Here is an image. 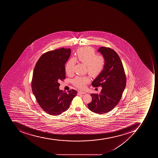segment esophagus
<instances>
[{"instance_id":"esophagus-1","label":"esophagus","mask_w":158,"mask_h":158,"mask_svg":"<svg viewBox=\"0 0 158 158\" xmlns=\"http://www.w3.org/2000/svg\"><path fill=\"white\" fill-rule=\"evenodd\" d=\"M85 92H84V91H78V95L84 94H85Z\"/></svg>"}]
</instances>
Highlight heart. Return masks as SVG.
Masks as SVG:
<instances>
[{"label":"heart","instance_id":"1","mask_svg":"<svg viewBox=\"0 0 158 158\" xmlns=\"http://www.w3.org/2000/svg\"><path fill=\"white\" fill-rule=\"evenodd\" d=\"M86 65L87 72L92 77H96L102 72L105 64L104 58L102 56H96L94 49L90 47H85L78 49L76 58L70 59L67 63L65 71L68 75H72L76 60ZM87 77L77 76L73 81L74 85L80 89L85 88L89 82Z\"/></svg>","mask_w":158,"mask_h":158}]
</instances>
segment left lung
<instances>
[{
	"instance_id": "1",
	"label": "left lung",
	"mask_w": 158,
	"mask_h": 158,
	"mask_svg": "<svg viewBox=\"0 0 158 158\" xmlns=\"http://www.w3.org/2000/svg\"><path fill=\"white\" fill-rule=\"evenodd\" d=\"M105 60L102 72L92 81L93 87L101 86L99 94H91L92 101L88 104L90 111L107 113L113 109L121 100L126 85L124 68L118 54L112 49L101 47L98 50Z\"/></svg>"
}]
</instances>
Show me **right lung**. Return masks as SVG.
<instances>
[{
	"mask_svg": "<svg viewBox=\"0 0 158 158\" xmlns=\"http://www.w3.org/2000/svg\"><path fill=\"white\" fill-rule=\"evenodd\" d=\"M70 48L48 51L40 58L34 69L31 88L37 103L44 111L58 116L67 110L77 91L68 93L59 89V82L66 77L65 64L71 55Z\"/></svg>",
	"mask_w": 158,
	"mask_h": 158,
	"instance_id": "1",
	"label": "right lung"
}]
</instances>
